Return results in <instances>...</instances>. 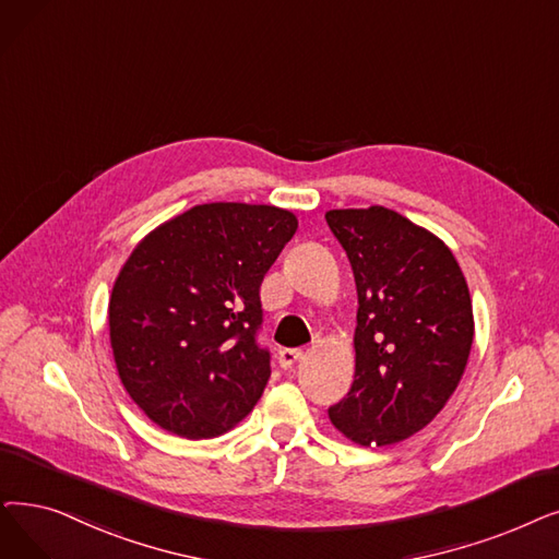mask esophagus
<instances>
[{"label":"esophagus","mask_w":559,"mask_h":559,"mask_svg":"<svg viewBox=\"0 0 559 559\" xmlns=\"http://www.w3.org/2000/svg\"><path fill=\"white\" fill-rule=\"evenodd\" d=\"M301 349H281L278 352V362H281V368L283 370H293L295 368V362L301 358Z\"/></svg>","instance_id":"obj_1"}]
</instances>
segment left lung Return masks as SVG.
I'll use <instances>...</instances> for the list:
<instances>
[{
    "label": "left lung",
    "mask_w": 559,
    "mask_h": 559,
    "mask_svg": "<svg viewBox=\"0 0 559 559\" xmlns=\"http://www.w3.org/2000/svg\"><path fill=\"white\" fill-rule=\"evenodd\" d=\"M358 293L356 372L329 408L358 445H393L427 427L456 391L473 345V304L452 251L395 210H331Z\"/></svg>",
    "instance_id": "8db88e82"
}]
</instances>
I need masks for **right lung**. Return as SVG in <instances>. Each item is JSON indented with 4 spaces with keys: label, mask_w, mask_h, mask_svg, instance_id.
Returning a JSON list of instances; mask_svg holds the SVG:
<instances>
[{
    "label": "right lung",
    "mask_w": 559,
    "mask_h": 559,
    "mask_svg": "<svg viewBox=\"0 0 559 559\" xmlns=\"http://www.w3.org/2000/svg\"><path fill=\"white\" fill-rule=\"evenodd\" d=\"M297 226L274 205L207 203L139 241L111 289L109 337L120 381L155 425L212 439L255 406L272 374L260 285Z\"/></svg>",
    "instance_id": "add662e5"
}]
</instances>
